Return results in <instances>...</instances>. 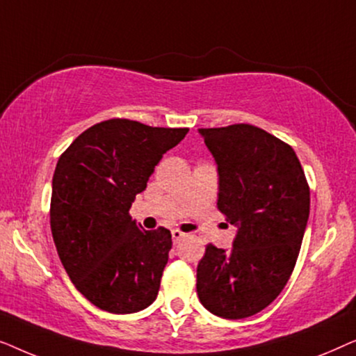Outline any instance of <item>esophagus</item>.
Returning a JSON list of instances; mask_svg holds the SVG:
<instances>
[{
	"label": "esophagus",
	"mask_w": 356,
	"mask_h": 356,
	"mask_svg": "<svg viewBox=\"0 0 356 356\" xmlns=\"http://www.w3.org/2000/svg\"><path fill=\"white\" fill-rule=\"evenodd\" d=\"M181 238H184V233L183 232H179V230H173L172 232V240H173L175 245L181 241Z\"/></svg>",
	"instance_id": "esophagus-1"
}]
</instances>
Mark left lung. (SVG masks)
I'll return each mask as SVG.
<instances>
[{"label": "left lung", "mask_w": 356, "mask_h": 356, "mask_svg": "<svg viewBox=\"0 0 356 356\" xmlns=\"http://www.w3.org/2000/svg\"><path fill=\"white\" fill-rule=\"evenodd\" d=\"M217 163V207L236 227L232 250L207 245L197 296L218 318L267 308L289 282L309 217V188L295 150L251 124L199 129Z\"/></svg>", "instance_id": "obj_1"}]
</instances>
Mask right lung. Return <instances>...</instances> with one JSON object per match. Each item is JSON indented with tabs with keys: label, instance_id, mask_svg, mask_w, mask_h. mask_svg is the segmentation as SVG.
I'll return each instance as SVG.
<instances>
[{
	"label": "right lung",
	"instance_id": "add662e5",
	"mask_svg": "<svg viewBox=\"0 0 356 356\" xmlns=\"http://www.w3.org/2000/svg\"><path fill=\"white\" fill-rule=\"evenodd\" d=\"M188 131L106 120L77 136L58 160L53 241L71 282L97 308L129 314L157 298L172 233L144 230L129 209L155 165Z\"/></svg>",
	"mask_w": 356,
	"mask_h": 356
}]
</instances>
